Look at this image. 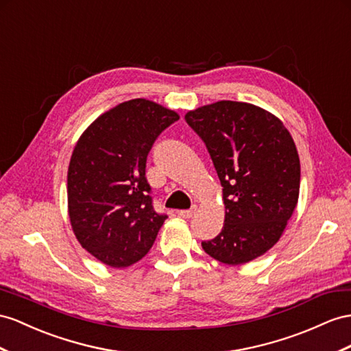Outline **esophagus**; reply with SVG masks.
<instances>
[{
  "mask_svg": "<svg viewBox=\"0 0 351 351\" xmlns=\"http://www.w3.org/2000/svg\"><path fill=\"white\" fill-rule=\"evenodd\" d=\"M194 213H195V206L190 210H181V212H179V217L184 218V219H191Z\"/></svg>",
  "mask_w": 351,
  "mask_h": 351,
  "instance_id": "obj_1",
  "label": "esophagus"
}]
</instances>
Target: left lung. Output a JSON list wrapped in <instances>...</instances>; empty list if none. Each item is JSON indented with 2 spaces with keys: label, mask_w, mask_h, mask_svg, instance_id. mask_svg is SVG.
Segmentation results:
<instances>
[{
  "label": "left lung",
  "mask_w": 351,
  "mask_h": 351,
  "mask_svg": "<svg viewBox=\"0 0 351 351\" xmlns=\"http://www.w3.org/2000/svg\"><path fill=\"white\" fill-rule=\"evenodd\" d=\"M204 141L222 185L226 219L203 250L227 265L271 249L298 204L301 165L283 123L261 106L219 101L185 114Z\"/></svg>",
  "instance_id": "left-lung-1"
}]
</instances>
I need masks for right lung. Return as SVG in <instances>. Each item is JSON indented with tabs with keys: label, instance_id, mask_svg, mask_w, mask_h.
Masks as SVG:
<instances>
[{
	"label": "right lung",
	"instance_id": "right-lung-1",
	"mask_svg": "<svg viewBox=\"0 0 351 351\" xmlns=\"http://www.w3.org/2000/svg\"><path fill=\"white\" fill-rule=\"evenodd\" d=\"M179 120L173 110L132 99L108 110L78 138L68 167V215L90 255L112 268L138 263L166 221L152 208L147 156Z\"/></svg>",
	"mask_w": 351,
	"mask_h": 351
}]
</instances>
